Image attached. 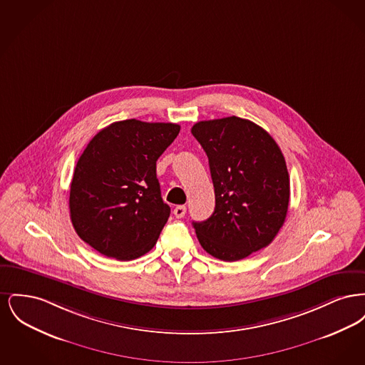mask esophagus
<instances>
[{"mask_svg": "<svg viewBox=\"0 0 365 365\" xmlns=\"http://www.w3.org/2000/svg\"><path fill=\"white\" fill-rule=\"evenodd\" d=\"M174 215L178 219H182L186 215V207L185 205H178L175 207Z\"/></svg>", "mask_w": 365, "mask_h": 365, "instance_id": "esophagus-1", "label": "esophagus"}]
</instances>
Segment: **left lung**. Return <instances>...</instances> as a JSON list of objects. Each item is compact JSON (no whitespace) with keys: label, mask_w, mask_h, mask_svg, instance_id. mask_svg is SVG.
Segmentation results:
<instances>
[{"label":"left lung","mask_w":365,"mask_h":365,"mask_svg":"<svg viewBox=\"0 0 365 365\" xmlns=\"http://www.w3.org/2000/svg\"><path fill=\"white\" fill-rule=\"evenodd\" d=\"M191 134L208 156L216 200L210 217L192 222L197 238L219 260H242L272 242L284 223V157L264 128L237 116L195 123Z\"/></svg>","instance_id":"8db88e82"}]
</instances>
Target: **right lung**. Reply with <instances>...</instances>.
Masks as SVG:
<instances>
[{"label":"right lung","instance_id":"add662e5","mask_svg":"<svg viewBox=\"0 0 365 365\" xmlns=\"http://www.w3.org/2000/svg\"><path fill=\"white\" fill-rule=\"evenodd\" d=\"M180 125L128 119L103 128L79 157L70 190L76 234L106 257L138 259L156 245L171 209L161 198L156 161Z\"/></svg>","mask_w":365,"mask_h":365}]
</instances>
